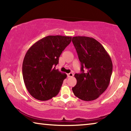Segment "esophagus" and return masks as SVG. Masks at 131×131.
Returning <instances> with one entry per match:
<instances>
[{
  "instance_id": "34e87169",
  "label": "esophagus",
  "mask_w": 131,
  "mask_h": 131,
  "mask_svg": "<svg viewBox=\"0 0 131 131\" xmlns=\"http://www.w3.org/2000/svg\"><path fill=\"white\" fill-rule=\"evenodd\" d=\"M68 77H73V73H70L68 74Z\"/></svg>"
}]
</instances>
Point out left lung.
I'll list each match as a JSON object with an SVG mask.
<instances>
[{"instance_id":"left-lung-1","label":"left lung","mask_w":131,"mask_h":131,"mask_svg":"<svg viewBox=\"0 0 131 131\" xmlns=\"http://www.w3.org/2000/svg\"><path fill=\"white\" fill-rule=\"evenodd\" d=\"M72 42L81 62V72L74 74L77 84L72 91L81 100H95L109 85L113 70L112 59L103 46L94 38L75 36Z\"/></svg>"}]
</instances>
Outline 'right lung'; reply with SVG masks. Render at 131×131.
Returning <instances> with one entry per match:
<instances>
[{"instance_id":"obj_1","label":"right lung","mask_w":131,"mask_h":131,"mask_svg":"<svg viewBox=\"0 0 131 131\" xmlns=\"http://www.w3.org/2000/svg\"><path fill=\"white\" fill-rule=\"evenodd\" d=\"M72 37L48 36L29 48L24 57L23 75L29 94L40 101H47L57 96L67 77L55 69L59 57L70 43Z\"/></svg>"}]
</instances>
